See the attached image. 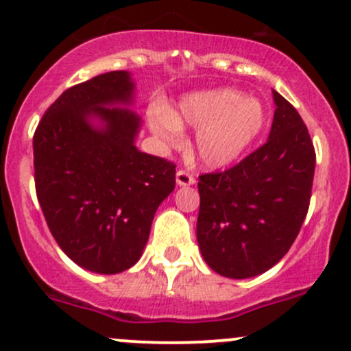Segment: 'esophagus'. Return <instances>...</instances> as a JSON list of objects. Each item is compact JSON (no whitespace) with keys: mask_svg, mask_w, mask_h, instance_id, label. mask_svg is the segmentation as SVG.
I'll use <instances>...</instances> for the list:
<instances>
[{"mask_svg":"<svg viewBox=\"0 0 351 351\" xmlns=\"http://www.w3.org/2000/svg\"><path fill=\"white\" fill-rule=\"evenodd\" d=\"M195 183V178H193V175H190L189 171H185V169H180V171H176V185L180 186H190Z\"/></svg>","mask_w":351,"mask_h":351,"instance_id":"obj_1","label":"esophagus"}]
</instances>
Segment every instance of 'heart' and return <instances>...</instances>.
<instances>
[{
    "label": "heart",
    "mask_w": 351,
    "mask_h": 351,
    "mask_svg": "<svg viewBox=\"0 0 351 351\" xmlns=\"http://www.w3.org/2000/svg\"><path fill=\"white\" fill-rule=\"evenodd\" d=\"M260 100L232 88L193 91L180 98L175 110L158 104L147 112V125L166 147L183 143V129H195L193 149L207 168H224L239 159L265 127Z\"/></svg>",
    "instance_id": "heart-1"
}]
</instances>
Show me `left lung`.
I'll return each instance as SVG.
<instances>
[{
    "label": "left lung",
    "mask_w": 351,
    "mask_h": 351,
    "mask_svg": "<svg viewBox=\"0 0 351 351\" xmlns=\"http://www.w3.org/2000/svg\"><path fill=\"white\" fill-rule=\"evenodd\" d=\"M268 141L222 173L198 176L197 241L205 263L228 278L270 270L300 231L316 153L299 112L274 91Z\"/></svg>",
    "instance_id": "1"
}]
</instances>
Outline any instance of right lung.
Wrapping results in <instances>:
<instances>
[{"mask_svg": "<svg viewBox=\"0 0 351 351\" xmlns=\"http://www.w3.org/2000/svg\"><path fill=\"white\" fill-rule=\"evenodd\" d=\"M130 73L112 71L66 90L34 134L35 190L61 250L95 274L127 270L143 254L175 168L141 153Z\"/></svg>", "mask_w": 351, "mask_h": 351, "instance_id": "add662e5", "label": "right lung"}]
</instances>
